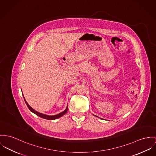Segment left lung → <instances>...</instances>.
Segmentation results:
<instances>
[{"label": "left lung", "instance_id": "8db88e82", "mask_svg": "<svg viewBox=\"0 0 156 156\" xmlns=\"http://www.w3.org/2000/svg\"><path fill=\"white\" fill-rule=\"evenodd\" d=\"M94 116H96V115H94ZM96 117H97V118H99V117H98V116H96ZM100 119H101V118H100Z\"/></svg>", "mask_w": 156, "mask_h": 156}]
</instances>
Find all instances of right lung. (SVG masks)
I'll use <instances>...</instances> for the list:
<instances>
[{
  "label": "right lung",
  "instance_id": "right-lung-1",
  "mask_svg": "<svg viewBox=\"0 0 156 156\" xmlns=\"http://www.w3.org/2000/svg\"><path fill=\"white\" fill-rule=\"evenodd\" d=\"M24 100H25V103H26V105H27V107H28V108L30 110V111H31V112H32L33 113L36 114V115H37L38 116L40 117V118H41L45 119H48V120H55V119H58V118H59L60 117H62L63 115H64L67 112V110H68V106H67L66 108V109H65L64 111L62 112L61 113H59V114H58V115H53V116L47 115H45V114H43V113H40V112H37V111L35 110L34 108H31V106L28 104V103L26 101V100H25V99L24 97Z\"/></svg>",
  "mask_w": 156,
  "mask_h": 156
}]
</instances>
